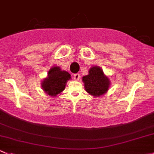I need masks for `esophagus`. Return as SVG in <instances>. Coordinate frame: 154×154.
Instances as JSON below:
<instances>
[{"instance_id": "esophagus-1", "label": "esophagus", "mask_w": 154, "mask_h": 154, "mask_svg": "<svg viewBox=\"0 0 154 154\" xmlns=\"http://www.w3.org/2000/svg\"><path fill=\"white\" fill-rule=\"evenodd\" d=\"M74 79L75 80H78L80 79V74H74Z\"/></svg>"}]
</instances>
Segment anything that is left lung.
Listing matches in <instances>:
<instances>
[{
	"label": "left lung",
	"instance_id": "8db88e82",
	"mask_svg": "<svg viewBox=\"0 0 154 154\" xmlns=\"http://www.w3.org/2000/svg\"><path fill=\"white\" fill-rule=\"evenodd\" d=\"M82 80L86 92L95 97L104 95L110 86V80L104 75L102 69L98 66L91 68L89 74L83 77Z\"/></svg>",
	"mask_w": 154,
	"mask_h": 154
}]
</instances>
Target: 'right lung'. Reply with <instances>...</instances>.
Listing matches in <instances>:
<instances>
[{"label":"right lung","instance_id":"add662e5","mask_svg":"<svg viewBox=\"0 0 154 154\" xmlns=\"http://www.w3.org/2000/svg\"><path fill=\"white\" fill-rule=\"evenodd\" d=\"M71 79V74L65 71H62L59 67L50 68L48 76L44 79L41 86L47 94L50 96H56L65 89L68 80Z\"/></svg>","mask_w":154,"mask_h":154}]
</instances>
